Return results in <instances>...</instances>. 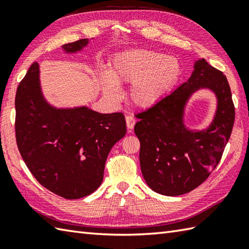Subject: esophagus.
Returning <instances> with one entry per match:
<instances>
[{"label": "esophagus", "instance_id": "34e87169", "mask_svg": "<svg viewBox=\"0 0 249 249\" xmlns=\"http://www.w3.org/2000/svg\"><path fill=\"white\" fill-rule=\"evenodd\" d=\"M125 120H126V125H127V128H128V131L130 133L131 130H133V128H134V126H135V124H136V119L134 118V116H131V115H127L125 118Z\"/></svg>", "mask_w": 249, "mask_h": 249}]
</instances>
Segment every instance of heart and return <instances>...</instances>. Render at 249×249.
Returning <instances> with one entry per match:
<instances>
[{
    "label": "heart",
    "instance_id": "1",
    "mask_svg": "<svg viewBox=\"0 0 249 249\" xmlns=\"http://www.w3.org/2000/svg\"><path fill=\"white\" fill-rule=\"evenodd\" d=\"M182 75V65L177 57L161 52L137 49L116 54L102 72L100 82L106 96L118 100L121 84H131L129 99L139 108H150L176 87Z\"/></svg>",
    "mask_w": 249,
    "mask_h": 249
}]
</instances>
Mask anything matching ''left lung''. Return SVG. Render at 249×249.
Masks as SVG:
<instances>
[{
  "instance_id": "1",
  "label": "left lung",
  "mask_w": 249,
  "mask_h": 249,
  "mask_svg": "<svg viewBox=\"0 0 249 249\" xmlns=\"http://www.w3.org/2000/svg\"><path fill=\"white\" fill-rule=\"evenodd\" d=\"M200 87L216 94L218 111L206 131H187L182 124L184 104ZM136 116L139 122L135 134L146 184L158 194L179 196L202 184L218 165L233 128L235 108L224 72L202 59L196 62L188 81Z\"/></svg>"
}]
</instances>
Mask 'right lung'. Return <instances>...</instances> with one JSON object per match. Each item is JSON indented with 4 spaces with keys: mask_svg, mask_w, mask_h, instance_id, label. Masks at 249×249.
I'll use <instances>...</instances> for the list:
<instances>
[{
    "mask_svg": "<svg viewBox=\"0 0 249 249\" xmlns=\"http://www.w3.org/2000/svg\"><path fill=\"white\" fill-rule=\"evenodd\" d=\"M88 43L79 39L63 49L76 52ZM15 107L16 141L37 181L65 199L95 192L103 182L110 150L126 134L124 114L50 107L41 95L35 62L19 83Z\"/></svg>",
    "mask_w": 249,
    "mask_h": 249,
    "instance_id": "add662e5",
    "label": "right lung"
}]
</instances>
